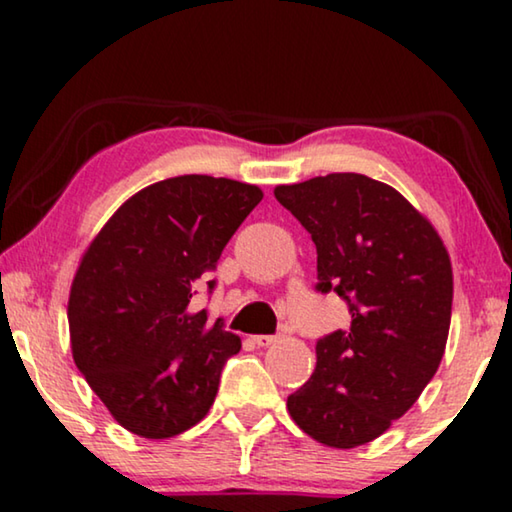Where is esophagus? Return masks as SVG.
Listing matches in <instances>:
<instances>
[{
	"label": "esophagus",
	"mask_w": 512,
	"mask_h": 512,
	"mask_svg": "<svg viewBox=\"0 0 512 512\" xmlns=\"http://www.w3.org/2000/svg\"><path fill=\"white\" fill-rule=\"evenodd\" d=\"M251 340H254L258 347H270L272 342H277V335H254Z\"/></svg>",
	"instance_id": "34e87169"
}]
</instances>
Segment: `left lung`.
<instances>
[{
  "label": "left lung",
  "mask_w": 512,
  "mask_h": 512,
  "mask_svg": "<svg viewBox=\"0 0 512 512\" xmlns=\"http://www.w3.org/2000/svg\"><path fill=\"white\" fill-rule=\"evenodd\" d=\"M317 247V291L345 300L352 324L317 342V368L286 398L307 436L366 445L412 408L445 354L452 263L429 219L396 188L335 172L277 186Z\"/></svg>",
  "instance_id": "left-lung-1"
}]
</instances>
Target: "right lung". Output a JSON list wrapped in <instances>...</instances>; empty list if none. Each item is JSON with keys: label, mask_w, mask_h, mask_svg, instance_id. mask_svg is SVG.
I'll list each match as a JSON object with an SVG mask.
<instances>
[{"label": "right lung", "mask_w": 512, "mask_h": 512, "mask_svg": "<svg viewBox=\"0 0 512 512\" xmlns=\"http://www.w3.org/2000/svg\"><path fill=\"white\" fill-rule=\"evenodd\" d=\"M261 200L258 186L207 174L158 181L125 200L83 254L67 305L74 363L135 436H179L212 408L242 342L193 310L195 286Z\"/></svg>", "instance_id": "obj_1"}]
</instances>
